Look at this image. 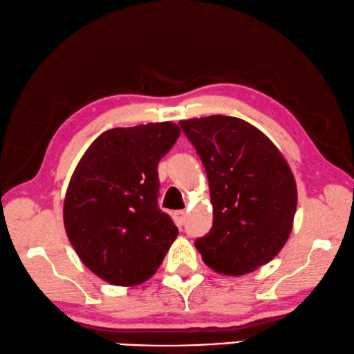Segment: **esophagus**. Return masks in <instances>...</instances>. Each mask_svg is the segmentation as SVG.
Instances as JSON below:
<instances>
[{"label": "esophagus", "instance_id": "esophagus-1", "mask_svg": "<svg viewBox=\"0 0 354 354\" xmlns=\"http://www.w3.org/2000/svg\"><path fill=\"white\" fill-rule=\"evenodd\" d=\"M185 219H187V212H183V209L174 213V221H176V224L178 227H182L185 224Z\"/></svg>", "mask_w": 354, "mask_h": 354}]
</instances>
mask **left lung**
Instances as JSON below:
<instances>
[{"mask_svg": "<svg viewBox=\"0 0 354 354\" xmlns=\"http://www.w3.org/2000/svg\"><path fill=\"white\" fill-rule=\"evenodd\" d=\"M205 166L213 227L196 239L203 263L244 275L274 259L292 230L297 185L283 153L261 130L234 116L180 121Z\"/></svg>", "mask_w": 354, "mask_h": 354, "instance_id": "left-lung-1", "label": "left lung"}]
</instances>
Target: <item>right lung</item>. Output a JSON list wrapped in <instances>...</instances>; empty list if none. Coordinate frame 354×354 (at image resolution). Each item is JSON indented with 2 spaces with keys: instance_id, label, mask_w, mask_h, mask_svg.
<instances>
[{
  "instance_id": "add662e5",
  "label": "right lung",
  "mask_w": 354,
  "mask_h": 354,
  "mask_svg": "<svg viewBox=\"0 0 354 354\" xmlns=\"http://www.w3.org/2000/svg\"><path fill=\"white\" fill-rule=\"evenodd\" d=\"M180 135L174 122L110 129L73 172L64 203L71 245L86 268L115 286L151 278L178 228L158 208V161Z\"/></svg>"
}]
</instances>
